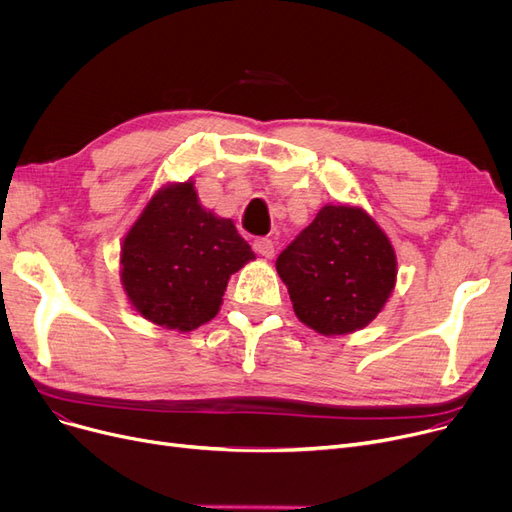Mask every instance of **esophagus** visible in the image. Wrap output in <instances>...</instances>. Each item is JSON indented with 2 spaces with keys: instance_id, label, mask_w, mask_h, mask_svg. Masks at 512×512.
I'll return each instance as SVG.
<instances>
[{
  "instance_id": "1",
  "label": "esophagus",
  "mask_w": 512,
  "mask_h": 512,
  "mask_svg": "<svg viewBox=\"0 0 512 512\" xmlns=\"http://www.w3.org/2000/svg\"><path fill=\"white\" fill-rule=\"evenodd\" d=\"M253 249L261 255V257H265V259H272L274 257V242L270 240V238H257L255 242H253Z\"/></svg>"
}]
</instances>
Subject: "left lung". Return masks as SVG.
<instances>
[{
  "instance_id": "1",
  "label": "left lung",
  "mask_w": 512,
  "mask_h": 512,
  "mask_svg": "<svg viewBox=\"0 0 512 512\" xmlns=\"http://www.w3.org/2000/svg\"><path fill=\"white\" fill-rule=\"evenodd\" d=\"M276 270L303 324L338 336L382 311L396 282V255L363 209L326 205L278 255Z\"/></svg>"
}]
</instances>
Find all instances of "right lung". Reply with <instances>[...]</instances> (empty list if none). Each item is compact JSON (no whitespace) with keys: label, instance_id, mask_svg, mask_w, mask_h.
Here are the masks:
<instances>
[{"label":"right lung","instance_id":"add662e5","mask_svg":"<svg viewBox=\"0 0 512 512\" xmlns=\"http://www.w3.org/2000/svg\"><path fill=\"white\" fill-rule=\"evenodd\" d=\"M255 255L232 220L199 203L193 182L153 195L122 245V286L145 319L191 332L220 311L234 272Z\"/></svg>","mask_w":512,"mask_h":512}]
</instances>
